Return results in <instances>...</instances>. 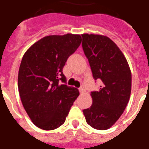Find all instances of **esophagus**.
I'll list each match as a JSON object with an SVG mask.
<instances>
[{
  "mask_svg": "<svg viewBox=\"0 0 149 149\" xmlns=\"http://www.w3.org/2000/svg\"><path fill=\"white\" fill-rule=\"evenodd\" d=\"M79 91H80V93L81 94H83V93H84L85 92H86V89H85V87H84V86H81V87L79 88Z\"/></svg>",
  "mask_w": 149,
  "mask_h": 149,
  "instance_id": "esophagus-1",
  "label": "esophagus"
}]
</instances>
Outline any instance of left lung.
<instances>
[{"instance_id":"1","label":"left lung","mask_w":149,"mask_h":149,"mask_svg":"<svg viewBox=\"0 0 149 149\" xmlns=\"http://www.w3.org/2000/svg\"><path fill=\"white\" fill-rule=\"evenodd\" d=\"M82 47L95 80L102 84L92 92L93 104L83 110L88 125L97 130L111 127L123 113L131 92V72L125 56L109 37L82 34Z\"/></svg>"}]
</instances>
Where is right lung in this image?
<instances>
[{
  "mask_svg": "<svg viewBox=\"0 0 149 149\" xmlns=\"http://www.w3.org/2000/svg\"><path fill=\"white\" fill-rule=\"evenodd\" d=\"M81 35L67 33L45 36L27 49L18 70V87L21 101L36 126L51 131L65 121L77 88L68 86L63 73L68 56L81 43Z\"/></svg>",
  "mask_w": 149,
  "mask_h": 149,
  "instance_id": "1",
  "label": "right lung"
}]
</instances>
